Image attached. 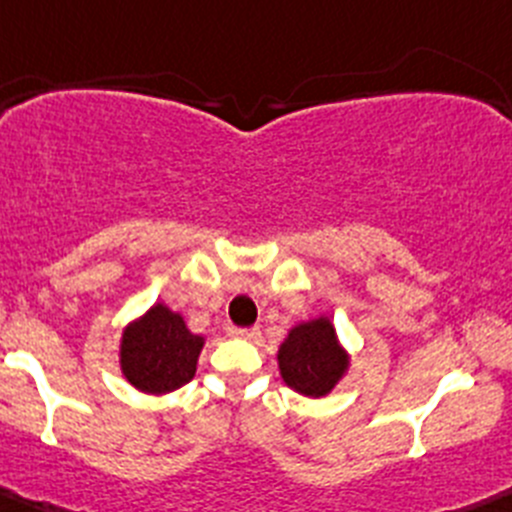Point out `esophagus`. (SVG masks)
Wrapping results in <instances>:
<instances>
[{
	"label": "esophagus",
	"instance_id": "34e87169",
	"mask_svg": "<svg viewBox=\"0 0 512 512\" xmlns=\"http://www.w3.org/2000/svg\"><path fill=\"white\" fill-rule=\"evenodd\" d=\"M229 333L234 337H246V340H256L258 335H261V328L258 325H254V328H236V325H231Z\"/></svg>",
	"mask_w": 512,
	"mask_h": 512
}]
</instances>
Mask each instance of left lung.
<instances>
[{
	"label": "left lung",
	"mask_w": 512,
	"mask_h": 512,
	"mask_svg": "<svg viewBox=\"0 0 512 512\" xmlns=\"http://www.w3.org/2000/svg\"><path fill=\"white\" fill-rule=\"evenodd\" d=\"M281 377L305 397H323L335 387L347 367V355L337 345L330 320L318 318L298 325L278 350Z\"/></svg>",
	"instance_id": "1"
}]
</instances>
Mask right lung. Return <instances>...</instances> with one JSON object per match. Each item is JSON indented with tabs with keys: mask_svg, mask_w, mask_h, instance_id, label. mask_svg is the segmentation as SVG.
Listing matches in <instances>:
<instances>
[{
	"mask_svg": "<svg viewBox=\"0 0 512 512\" xmlns=\"http://www.w3.org/2000/svg\"><path fill=\"white\" fill-rule=\"evenodd\" d=\"M202 345L204 340L189 333L182 315L165 305H155L145 318L125 330L120 365L133 387L165 394L194 377Z\"/></svg>",
	"mask_w": 512,
	"mask_h": 512,
	"instance_id": "add662e5",
	"label": "right lung"
}]
</instances>
